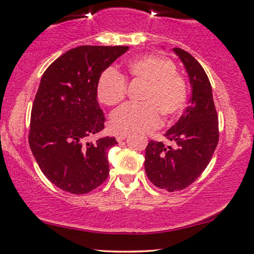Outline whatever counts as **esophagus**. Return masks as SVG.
I'll return each instance as SVG.
<instances>
[{"mask_svg":"<svg viewBox=\"0 0 254 254\" xmlns=\"http://www.w3.org/2000/svg\"><path fill=\"white\" fill-rule=\"evenodd\" d=\"M127 137V133H119V134L116 135V140L119 141V142H121V141H123Z\"/></svg>","mask_w":254,"mask_h":254,"instance_id":"esophagus-1","label":"esophagus"}]
</instances>
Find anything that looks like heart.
<instances>
[{
	"label": "heart",
	"mask_w": 254,
	"mask_h": 254,
	"mask_svg": "<svg viewBox=\"0 0 254 254\" xmlns=\"http://www.w3.org/2000/svg\"><path fill=\"white\" fill-rule=\"evenodd\" d=\"M127 77L145 83L140 103H127L110 117L115 132H144L158 127L164 115L174 119L183 112L188 101V86L184 78L176 72L173 61L163 56L148 54L128 62ZM127 94V80L119 71L107 69L96 84L99 101L116 106Z\"/></svg>",
	"instance_id": "b5f03b06"
}]
</instances>
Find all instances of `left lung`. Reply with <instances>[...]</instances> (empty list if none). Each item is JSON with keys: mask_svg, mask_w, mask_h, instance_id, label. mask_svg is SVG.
<instances>
[{"mask_svg": "<svg viewBox=\"0 0 254 254\" xmlns=\"http://www.w3.org/2000/svg\"><path fill=\"white\" fill-rule=\"evenodd\" d=\"M189 74L191 96L189 106L166 138L176 147L151 140L146 147L145 171L156 188L168 192L184 190L201 175L219 142V119L212 86L205 70L188 52L173 49Z\"/></svg>", "mask_w": 254, "mask_h": 254, "instance_id": "left-lung-1", "label": "left lung"}]
</instances>
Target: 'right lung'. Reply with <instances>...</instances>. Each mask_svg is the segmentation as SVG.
Returning <instances> with one entry per match:
<instances>
[{
  "label": "right lung",
  "mask_w": 254,
  "mask_h": 254,
  "mask_svg": "<svg viewBox=\"0 0 254 254\" xmlns=\"http://www.w3.org/2000/svg\"><path fill=\"white\" fill-rule=\"evenodd\" d=\"M127 46H80L55 60L42 74L31 113V151L46 177L61 190L88 193L109 174L114 137L86 142L105 128L96 100L99 77Z\"/></svg>",
  "instance_id": "obj_1"
}]
</instances>
